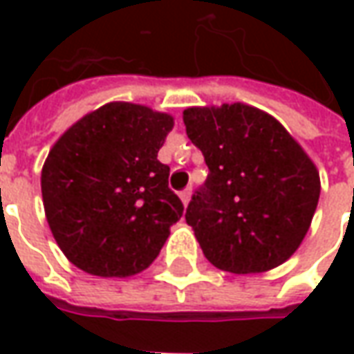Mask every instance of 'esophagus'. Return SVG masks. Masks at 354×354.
<instances>
[{
  "label": "esophagus",
  "mask_w": 354,
  "mask_h": 354,
  "mask_svg": "<svg viewBox=\"0 0 354 354\" xmlns=\"http://www.w3.org/2000/svg\"><path fill=\"white\" fill-rule=\"evenodd\" d=\"M180 199H182V203H184V205H187V203H189V199H192V187H185L184 192H180Z\"/></svg>",
  "instance_id": "obj_1"
}]
</instances>
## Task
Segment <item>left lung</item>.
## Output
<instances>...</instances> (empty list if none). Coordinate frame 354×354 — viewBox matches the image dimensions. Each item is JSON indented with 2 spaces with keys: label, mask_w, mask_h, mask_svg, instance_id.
<instances>
[{
  "label": "left lung",
  "mask_w": 354,
  "mask_h": 354,
  "mask_svg": "<svg viewBox=\"0 0 354 354\" xmlns=\"http://www.w3.org/2000/svg\"><path fill=\"white\" fill-rule=\"evenodd\" d=\"M187 138L208 167L185 222L230 273H263L296 252L320 195L319 170L274 117L241 102L187 108Z\"/></svg>",
  "instance_id": "8db88e82"
}]
</instances>
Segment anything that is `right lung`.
Wrapping results in <instances>:
<instances>
[{
    "label": "right lung",
    "instance_id": "right-lung-1",
    "mask_svg": "<svg viewBox=\"0 0 354 354\" xmlns=\"http://www.w3.org/2000/svg\"><path fill=\"white\" fill-rule=\"evenodd\" d=\"M174 119L109 102L58 138L41 170L53 237L73 266L96 277H131L159 256L184 205L157 159Z\"/></svg>",
    "mask_w": 354,
    "mask_h": 354
}]
</instances>
